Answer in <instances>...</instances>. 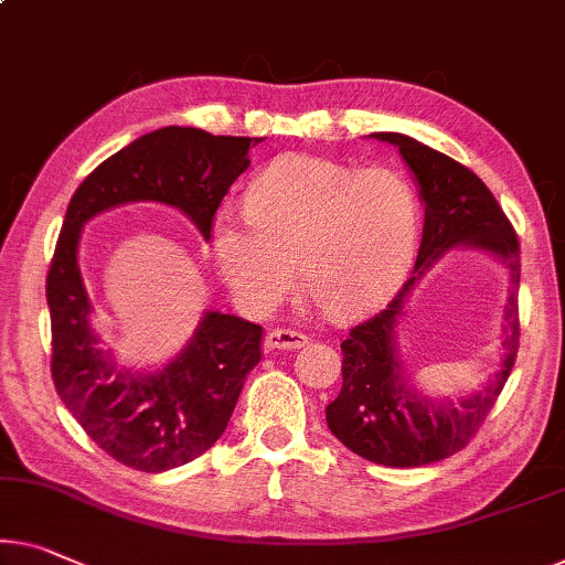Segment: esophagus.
I'll use <instances>...</instances> for the list:
<instances>
[{
  "instance_id": "1",
  "label": "esophagus",
  "mask_w": 565,
  "mask_h": 565,
  "mask_svg": "<svg viewBox=\"0 0 565 565\" xmlns=\"http://www.w3.org/2000/svg\"><path fill=\"white\" fill-rule=\"evenodd\" d=\"M307 342H309L307 334L294 332V330H281V327H276V330L266 334V344L271 350H299L305 348Z\"/></svg>"
}]
</instances>
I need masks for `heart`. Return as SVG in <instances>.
Instances as JSON below:
<instances>
[{"label":"heart","instance_id":"1","mask_svg":"<svg viewBox=\"0 0 565 565\" xmlns=\"http://www.w3.org/2000/svg\"><path fill=\"white\" fill-rule=\"evenodd\" d=\"M418 225L416 190L395 170L289 154L248 184L246 215L215 213L210 258L250 309L279 305L297 268L324 317L352 319L406 274Z\"/></svg>","mask_w":565,"mask_h":565}]
</instances>
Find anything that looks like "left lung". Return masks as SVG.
<instances>
[{
	"label": "left lung",
	"instance_id": "left-lung-1",
	"mask_svg": "<svg viewBox=\"0 0 565 565\" xmlns=\"http://www.w3.org/2000/svg\"><path fill=\"white\" fill-rule=\"evenodd\" d=\"M370 139L398 147L424 202V233L411 279L388 309L352 327L342 348V391L327 406V426L350 451L383 467H424L465 449L508 383L518 358L520 246L508 217L487 184L406 134L381 131ZM457 247H475L509 268V301L503 318V360L477 392L431 399L407 381L397 348L402 307L413 286Z\"/></svg>",
	"mask_w": 565,
	"mask_h": 565
}]
</instances>
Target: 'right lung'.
<instances>
[{"label":"right lung","instance_id":"right-lung-1","mask_svg":"<svg viewBox=\"0 0 565 565\" xmlns=\"http://www.w3.org/2000/svg\"><path fill=\"white\" fill-rule=\"evenodd\" d=\"M258 141L164 126L100 162L67 202L47 271L53 383L83 431L131 469L182 467L221 439L260 360V327L207 309L170 363L151 373L119 365L90 327L94 305L78 264L83 225L129 202H162L207 241L217 205L248 170V149Z\"/></svg>","mask_w":565,"mask_h":565}]
</instances>
